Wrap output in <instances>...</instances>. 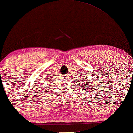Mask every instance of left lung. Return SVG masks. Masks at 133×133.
Instances as JSON below:
<instances>
[{
	"label": "left lung",
	"instance_id": "8db88e82",
	"mask_svg": "<svg viewBox=\"0 0 133 133\" xmlns=\"http://www.w3.org/2000/svg\"><path fill=\"white\" fill-rule=\"evenodd\" d=\"M85 78H87V77H85ZM85 79V78H84ZM84 79V80H83V81H82V82L83 84H82V87L84 88V89H83V90H87V86L88 87H92L93 86V85H92V83H90V82H85V80ZM82 83H81V84H82Z\"/></svg>",
	"mask_w": 133,
	"mask_h": 133
}]
</instances>
